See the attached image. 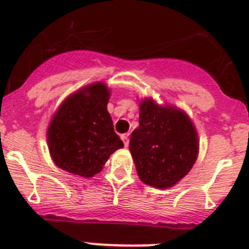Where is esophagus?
<instances>
[{
	"label": "esophagus",
	"instance_id": "esophagus-1",
	"mask_svg": "<svg viewBox=\"0 0 249 249\" xmlns=\"http://www.w3.org/2000/svg\"><path fill=\"white\" fill-rule=\"evenodd\" d=\"M121 139H123V142H124L125 147H128V145H129V133L121 135Z\"/></svg>",
	"mask_w": 249,
	"mask_h": 249
}]
</instances>
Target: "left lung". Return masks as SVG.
Instances as JSON below:
<instances>
[{
    "label": "left lung",
    "mask_w": 249,
    "mask_h": 249,
    "mask_svg": "<svg viewBox=\"0 0 249 249\" xmlns=\"http://www.w3.org/2000/svg\"><path fill=\"white\" fill-rule=\"evenodd\" d=\"M199 149L197 134L185 112L152 100L141 102L139 128L131 133L129 150L139 178L167 189L190 172Z\"/></svg>",
    "instance_id": "obj_1"
}]
</instances>
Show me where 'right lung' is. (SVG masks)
<instances>
[{
  "label": "right lung",
  "instance_id": "right-lung-1",
  "mask_svg": "<svg viewBox=\"0 0 249 249\" xmlns=\"http://www.w3.org/2000/svg\"><path fill=\"white\" fill-rule=\"evenodd\" d=\"M108 96L104 83H93L73 93L55 112L48 128V145L59 168L92 177L110 154L124 147L107 112Z\"/></svg>",
  "mask_w": 249,
  "mask_h": 249
}]
</instances>
